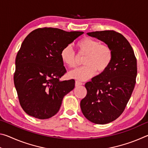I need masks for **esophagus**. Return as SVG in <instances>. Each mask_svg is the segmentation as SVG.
Wrapping results in <instances>:
<instances>
[{"label":"esophagus","mask_w":148,"mask_h":148,"mask_svg":"<svg viewBox=\"0 0 148 148\" xmlns=\"http://www.w3.org/2000/svg\"><path fill=\"white\" fill-rule=\"evenodd\" d=\"M82 82H80L79 81H76V82H75V86H76V87L80 86H82Z\"/></svg>","instance_id":"1"}]
</instances>
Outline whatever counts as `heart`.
<instances>
[{
	"instance_id": "b5f03b06",
	"label": "heart",
	"mask_w": 148,
	"mask_h": 148,
	"mask_svg": "<svg viewBox=\"0 0 148 148\" xmlns=\"http://www.w3.org/2000/svg\"><path fill=\"white\" fill-rule=\"evenodd\" d=\"M79 53L84 54V66L70 72V76L79 81H86L96 74L97 70L103 72L109 68L113 60V51L111 47L102 44L98 40L85 37L77 43ZM62 62L70 68L76 66V57L70 45L64 46L61 51Z\"/></svg>"
}]
</instances>
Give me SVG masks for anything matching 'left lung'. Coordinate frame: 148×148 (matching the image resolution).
<instances>
[{"mask_svg":"<svg viewBox=\"0 0 148 148\" xmlns=\"http://www.w3.org/2000/svg\"><path fill=\"white\" fill-rule=\"evenodd\" d=\"M87 34L111 47L113 60L106 71L85 85L87 95L80 107L89 121L106 124L121 116L131 98L136 84V59L131 44L119 32L103 31Z\"/></svg>","mask_w":148,"mask_h":148,"instance_id":"8db88e82","label":"left lung"}]
</instances>
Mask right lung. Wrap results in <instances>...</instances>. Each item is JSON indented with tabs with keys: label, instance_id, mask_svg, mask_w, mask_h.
Wrapping results in <instances>:
<instances>
[{
	"label": "right lung",
	"instance_id": "1",
	"mask_svg": "<svg viewBox=\"0 0 148 148\" xmlns=\"http://www.w3.org/2000/svg\"><path fill=\"white\" fill-rule=\"evenodd\" d=\"M82 34L44 27L25 38L16 58L14 81L20 105L29 116L40 119L53 116L74 88V79L59 80L66 72L61 51Z\"/></svg>",
	"mask_w": 148,
	"mask_h": 148
}]
</instances>
